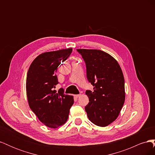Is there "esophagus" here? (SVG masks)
<instances>
[{
  "label": "esophagus",
  "instance_id": "obj_1",
  "mask_svg": "<svg viewBox=\"0 0 155 155\" xmlns=\"http://www.w3.org/2000/svg\"><path fill=\"white\" fill-rule=\"evenodd\" d=\"M80 96H81V94H76V95H74V97H76V98H78Z\"/></svg>",
  "mask_w": 155,
  "mask_h": 155
}]
</instances>
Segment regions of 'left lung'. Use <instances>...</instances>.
Listing matches in <instances>:
<instances>
[{
  "instance_id": "left-lung-1",
  "label": "left lung",
  "mask_w": 155,
  "mask_h": 155,
  "mask_svg": "<svg viewBox=\"0 0 155 155\" xmlns=\"http://www.w3.org/2000/svg\"><path fill=\"white\" fill-rule=\"evenodd\" d=\"M85 61L87 77L94 87L87 91L88 104L85 107L92 123L106 127L118 118L125 102L124 77L118 61L100 50L78 49Z\"/></svg>"
}]
</instances>
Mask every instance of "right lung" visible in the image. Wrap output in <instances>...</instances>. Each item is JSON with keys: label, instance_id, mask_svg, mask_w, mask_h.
Segmentation results:
<instances>
[{"label": "right lung", "instance_id": "1", "mask_svg": "<svg viewBox=\"0 0 155 155\" xmlns=\"http://www.w3.org/2000/svg\"><path fill=\"white\" fill-rule=\"evenodd\" d=\"M72 48L47 51L40 54L30 64L26 77V95L28 105L38 119L50 128L55 129L68 120L70 107L74 104L72 96L63 94L58 84L56 72Z\"/></svg>", "mask_w": 155, "mask_h": 155}]
</instances>
